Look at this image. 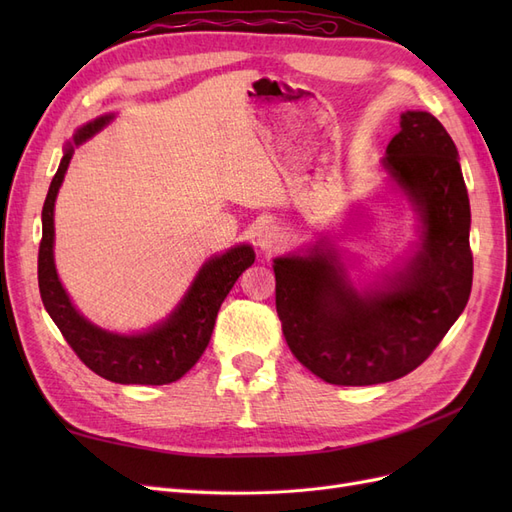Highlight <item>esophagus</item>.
I'll use <instances>...</instances> for the list:
<instances>
[{"mask_svg": "<svg viewBox=\"0 0 512 512\" xmlns=\"http://www.w3.org/2000/svg\"><path fill=\"white\" fill-rule=\"evenodd\" d=\"M284 241H286L284 230H282L280 226L271 224V222L262 224V226L258 228V232H256V243H258L260 250L267 252V254H271V252H275V250H280V247L284 245Z\"/></svg>", "mask_w": 512, "mask_h": 512, "instance_id": "esophagus-1", "label": "esophagus"}]
</instances>
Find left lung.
Instances as JSON below:
<instances>
[{"label": "left lung", "mask_w": 512, "mask_h": 512, "mask_svg": "<svg viewBox=\"0 0 512 512\" xmlns=\"http://www.w3.org/2000/svg\"><path fill=\"white\" fill-rule=\"evenodd\" d=\"M399 126L382 168L418 215L416 250L401 267L359 290L327 237L273 260L288 348L329 384L367 386L410 374L470 299V198L457 147L431 113H401Z\"/></svg>", "instance_id": "1"}]
</instances>
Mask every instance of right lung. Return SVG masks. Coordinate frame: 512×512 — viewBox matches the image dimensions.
<instances>
[{
    "label": "right lung",
    "instance_id": "right-lung-1",
    "mask_svg": "<svg viewBox=\"0 0 512 512\" xmlns=\"http://www.w3.org/2000/svg\"><path fill=\"white\" fill-rule=\"evenodd\" d=\"M113 119L115 115L108 113L85 123L76 130L72 143L64 147V158L59 162L42 207V241L38 252L40 297L70 348L98 376L119 384H170L188 374L203 356L220 305L239 275L252 267L256 254L252 245L241 243L224 254L211 256L200 267L173 312L143 333H113L89 322L72 305L55 269V200L74 149L106 128Z\"/></svg>",
    "mask_w": 512,
    "mask_h": 512
}]
</instances>
